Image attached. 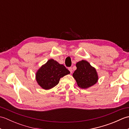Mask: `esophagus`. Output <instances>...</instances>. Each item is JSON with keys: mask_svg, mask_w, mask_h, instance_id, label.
Listing matches in <instances>:
<instances>
[{"mask_svg": "<svg viewBox=\"0 0 129 129\" xmlns=\"http://www.w3.org/2000/svg\"><path fill=\"white\" fill-rule=\"evenodd\" d=\"M69 70L70 71V72L72 73V72H73V70H72V67H70V68H69Z\"/></svg>", "mask_w": 129, "mask_h": 129, "instance_id": "34e87169", "label": "esophagus"}]
</instances>
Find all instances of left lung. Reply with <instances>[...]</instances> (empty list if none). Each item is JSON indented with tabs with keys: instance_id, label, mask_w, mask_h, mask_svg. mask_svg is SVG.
<instances>
[{
	"instance_id": "obj_1",
	"label": "left lung",
	"mask_w": 129,
	"mask_h": 129,
	"mask_svg": "<svg viewBox=\"0 0 129 129\" xmlns=\"http://www.w3.org/2000/svg\"><path fill=\"white\" fill-rule=\"evenodd\" d=\"M77 69L73 73L78 85L82 89H87L98 82V75L96 70L86 60H81L76 63Z\"/></svg>"
}]
</instances>
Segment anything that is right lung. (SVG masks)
Here are the masks:
<instances>
[{
  "label": "right lung",
  "mask_w": 129,
  "mask_h": 129,
  "mask_svg": "<svg viewBox=\"0 0 129 129\" xmlns=\"http://www.w3.org/2000/svg\"><path fill=\"white\" fill-rule=\"evenodd\" d=\"M70 73L64 65L51 59L37 71L36 80L43 89L49 90L58 84L60 78Z\"/></svg>",
  "instance_id": "1"
}]
</instances>
